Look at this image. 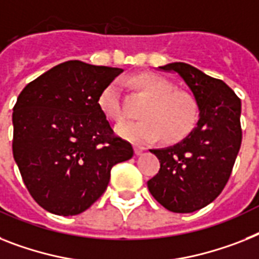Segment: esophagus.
Masks as SVG:
<instances>
[{
  "instance_id": "1",
  "label": "esophagus",
  "mask_w": 259,
  "mask_h": 259,
  "mask_svg": "<svg viewBox=\"0 0 259 259\" xmlns=\"http://www.w3.org/2000/svg\"><path fill=\"white\" fill-rule=\"evenodd\" d=\"M144 153V148L143 147H139V145H135V155L142 156Z\"/></svg>"
}]
</instances>
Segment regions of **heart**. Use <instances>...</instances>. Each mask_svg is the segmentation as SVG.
Returning a JSON list of instances; mask_svg holds the SVG:
<instances>
[{
	"label": "heart",
	"mask_w": 259,
	"mask_h": 259,
	"mask_svg": "<svg viewBox=\"0 0 259 259\" xmlns=\"http://www.w3.org/2000/svg\"><path fill=\"white\" fill-rule=\"evenodd\" d=\"M134 82L149 99L140 110L142 120L128 121L116 128L121 138L136 144H149L163 136L164 142L170 143L191 131L197 117V106L189 94L175 90L169 80L155 74H140ZM99 107L111 121L124 120L120 80L111 82L102 91Z\"/></svg>",
	"instance_id": "b5f03b06"
}]
</instances>
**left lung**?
<instances>
[{
  "label": "left lung",
  "instance_id": "8db88e82",
  "mask_svg": "<svg viewBox=\"0 0 259 259\" xmlns=\"http://www.w3.org/2000/svg\"><path fill=\"white\" fill-rule=\"evenodd\" d=\"M177 72L193 93L200 120L173 147L151 149L160 170L148 181L155 200L175 213H192L210 204L225 188L242 142L241 99L221 79L175 62L163 67Z\"/></svg>",
  "mask_w": 259,
  "mask_h": 259
}]
</instances>
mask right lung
I'll return each instance as SVG.
<instances>
[{
  "label": "right lung",
  "instance_id": "add662e5",
  "mask_svg": "<svg viewBox=\"0 0 259 259\" xmlns=\"http://www.w3.org/2000/svg\"><path fill=\"white\" fill-rule=\"evenodd\" d=\"M121 68L68 61L19 94L13 108V156L31 197L45 210L75 215L104 193L111 169L134 156L99 107Z\"/></svg>",
  "mask_w": 259,
  "mask_h": 259
}]
</instances>
